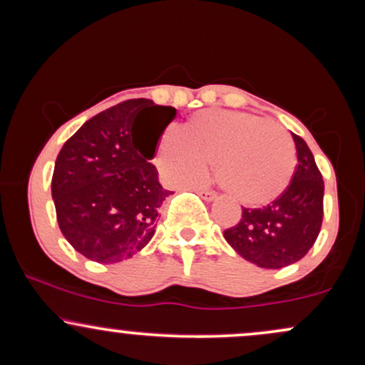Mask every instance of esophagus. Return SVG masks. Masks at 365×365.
Wrapping results in <instances>:
<instances>
[{"instance_id": "obj_1", "label": "esophagus", "mask_w": 365, "mask_h": 365, "mask_svg": "<svg viewBox=\"0 0 365 365\" xmlns=\"http://www.w3.org/2000/svg\"><path fill=\"white\" fill-rule=\"evenodd\" d=\"M197 194L202 197L204 200H209V202H211V200H215L217 197L215 190H207V188H197Z\"/></svg>"}]
</instances>
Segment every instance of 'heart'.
Returning a JSON list of instances; mask_svg holds the SVG:
<instances>
[{
    "instance_id": "obj_1",
    "label": "heart",
    "mask_w": 365,
    "mask_h": 365,
    "mask_svg": "<svg viewBox=\"0 0 365 365\" xmlns=\"http://www.w3.org/2000/svg\"><path fill=\"white\" fill-rule=\"evenodd\" d=\"M158 163L173 185H190L216 166L217 183L245 206H261L290 185L297 158L287 132L247 111L209 110L195 115L182 132L163 137Z\"/></svg>"
}]
</instances>
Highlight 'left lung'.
<instances>
[{
	"instance_id": "left-lung-1",
	"label": "left lung",
	"mask_w": 365,
	"mask_h": 365,
	"mask_svg": "<svg viewBox=\"0 0 365 365\" xmlns=\"http://www.w3.org/2000/svg\"><path fill=\"white\" fill-rule=\"evenodd\" d=\"M295 173L278 199L259 209H242L240 221L225 230V240L245 261L279 269L300 261L319 235L324 182L302 137L292 133Z\"/></svg>"
}]
</instances>
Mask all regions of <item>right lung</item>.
Wrapping results in <instances>:
<instances>
[{
    "label": "right lung",
    "instance_id": "obj_1",
    "mask_svg": "<svg viewBox=\"0 0 365 365\" xmlns=\"http://www.w3.org/2000/svg\"><path fill=\"white\" fill-rule=\"evenodd\" d=\"M149 110L158 120L140 140L136 123ZM175 116L171 106L128 99L92 116L63 144L54 163L51 195L63 237L77 252L113 264L149 244L159 207L170 195L149 161Z\"/></svg>",
    "mask_w": 365,
    "mask_h": 365
}]
</instances>
